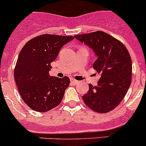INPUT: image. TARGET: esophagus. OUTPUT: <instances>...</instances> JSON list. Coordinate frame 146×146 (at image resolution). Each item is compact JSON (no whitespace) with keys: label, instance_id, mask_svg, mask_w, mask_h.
<instances>
[{"label":"esophagus","instance_id":"34e87169","mask_svg":"<svg viewBox=\"0 0 146 146\" xmlns=\"http://www.w3.org/2000/svg\"><path fill=\"white\" fill-rule=\"evenodd\" d=\"M70 82H71L73 85H76V84L78 82V80H75V79L71 78V79H70Z\"/></svg>","mask_w":146,"mask_h":146}]
</instances>
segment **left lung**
Instances as JSON below:
<instances>
[{
  "mask_svg": "<svg viewBox=\"0 0 146 146\" xmlns=\"http://www.w3.org/2000/svg\"><path fill=\"white\" fill-rule=\"evenodd\" d=\"M74 37L93 50L97 56L93 68L101 74L98 85L89 84L82 100L96 112H109L120 104L131 83L130 54L123 44L102 31Z\"/></svg>",
  "mask_w": 146,
  "mask_h": 146,
  "instance_id": "1",
  "label": "left lung"
}]
</instances>
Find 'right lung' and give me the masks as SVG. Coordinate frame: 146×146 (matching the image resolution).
<instances>
[{"mask_svg": "<svg viewBox=\"0 0 146 146\" xmlns=\"http://www.w3.org/2000/svg\"><path fill=\"white\" fill-rule=\"evenodd\" d=\"M73 39L44 34L28 41L20 51L14 78L20 96L32 110L45 112L61 103L70 79L50 76L49 70L61 47Z\"/></svg>", "mask_w": 146, "mask_h": 146, "instance_id": "right-lung-1", "label": "right lung"}]
</instances>
